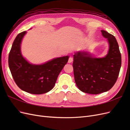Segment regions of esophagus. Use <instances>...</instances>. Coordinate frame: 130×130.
I'll return each mask as SVG.
<instances>
[{
    "label": "esophagus",
    "instance_id": "esophagus-1",
    "mask_svg": "<svg viewBox=\"0 0 130 130\" xmlns=\"http://www.w3.org/2000/svg\"><path fill=\"white\" fill-rule=\"evenodd\" d=\"M72 61H73V58L72 57H70L69 58V60H68V63H72Z\"/></svg>",
    "mask_w": 130,
    "mask_h": 130
}]
</instances>
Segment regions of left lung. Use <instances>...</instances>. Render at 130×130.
I'll return each instance as SVG.
<instances>
[{"mask_svg":"<svg viewBox=\"0 0 130 130\" xmlns=\"http://www.w3.org/2000/svg\"><path fill=\"white\" fill-rule=\"evenodd\" d=\"M101 31L109 45L105 57L94 58L86 52L74 55L75 81L78 88L86 93L98 94L111 89L121 68V56L116 38L107 31Z\"/></svg>","mask_w":130,"mask_h":130,"instance_id":"left-lung-1","label":"left lung"}]
</instances>
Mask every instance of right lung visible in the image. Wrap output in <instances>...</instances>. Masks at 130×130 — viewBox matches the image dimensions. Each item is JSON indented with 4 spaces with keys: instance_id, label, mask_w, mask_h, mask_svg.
Wrapping results in <instances>:
<instances>
[{
    "instance_id": "obj_1",
    "label": "right lung",
    "mask_w": 130,
    "mask_h": 130,
    "mask_svg": "<svg viewBox=\"0 0 130 130\" xmlns=\"http://www.w3.org/2000/svg\"><path fill=\"white\" fill-rule=\"evenodd\" d=\"M26 32L19 33L14 40L9 55V68L19 88L31 94H44L53 88L69 56L54 58L41 65L29 63L21 52V42Z\"/></svg>"
}]
</instances>
